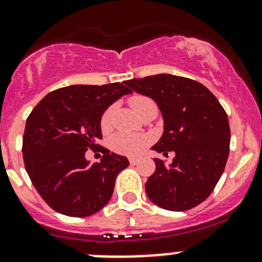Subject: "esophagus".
Wrapping results in <instances>:
<instances>
[{
    "instance_id": "obj_1",
    "label": "esophagus",
    "mask_w": 262,
    "mask_h": 262,
    "mask_svg": "<svg viewBox=\"0 0 262 262\" xmlns=\"http://www.w3.org/2000/svg\"><path fill=\"white\" fill-rule=\"evenodd\" d=\"M139 161L137 160V158H130V160H129V163H130V165H137V163H138Z\"/></svg>"
}]
</instances>
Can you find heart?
Returning a JSON list of instances; mask_svg holds the SVG:
<instances>
[{"mask_svg": "<svg viewBox=\"0 0 262 262\" xmlns=\"http://www.w3.org/2000/svg\"><path fill=\"white\" fill-rule=\"evenodd\" d=\"M129 104H130L132 109L141 115L142 113L146 112L147 109L156 106L155 101L147 96H142V95H136L129 99ZM113 113H114V106H109L104 113H102L101 119H100V126H101L102 132H109L112 129V119ZM149 139L146 136L142 134H133L126 133V132H120L116 133L112 138V148L115 152L120 153V155L126 156H137L142 152L144 147L147 146Z\"/></svg>", "mask_w": 262, "mask_h": 262, "instance_id": "b5f03b06", "label": "heart"}]
</instances>
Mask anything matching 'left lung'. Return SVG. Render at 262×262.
Returning a JSON list of instances; mask_svg holds the SVG:
<instances>
[{"label":"left lung","mask_w":262,"mask_h":262,"mask_svg":"<svg viewBox=\"0 0 262 262\" xmlns=\"http://www.w3.org/2000/svg\"><path fill=\"white\" fill-rule=\"evenodd\" d=\"M133 91L155 100L163 118V134L152 147L170 165L155 158L156 171L146 192L166 210L184 212L204 202L221 179L229 155L228 116L216 97L200 82L161 75L125 81Z\"/></svg>","instance_id":"1"}]
</instances>
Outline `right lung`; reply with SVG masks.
Segmentation results:
<instances>
[{
  "label": "right lung",
  "instance_id": "1",
  "mask_svg": "<svg viewBox=\"0 0 262 262\" xmlns=\"http://www.w3.org/2000/svg\"><path fill=\"white\" fill-rule=\"evenodd\" d=\"M124 84H72L47 95L26 120L23 157L26 172L44 202L68 216H89L109 203L116 176L128 158L96 143L102 113L123 95ZM87 149L104 155L90 164Z\"/></svg>",
  "mask_w": 262,
  "mask_h": 262
}]
</instances>
